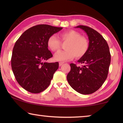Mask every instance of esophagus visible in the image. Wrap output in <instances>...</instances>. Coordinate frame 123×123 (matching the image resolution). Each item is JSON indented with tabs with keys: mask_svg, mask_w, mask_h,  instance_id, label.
Segmentation results:
<instances>
[{
	"mask_svg": "<svg viewBox=\"0 0 123 123\" xmlns=\"http://www.w3.org/2000/svg\"><path fill=\"white\" fill-rule=\"evenodd\" d=\"M64 63V62H59V66H61L62 64Z\"/></svg>",
	"mask_w": 123,
	"mask_h": 123,
	"instance_id": "obj_1",
	"label": "esophagus"
}]
</instances>
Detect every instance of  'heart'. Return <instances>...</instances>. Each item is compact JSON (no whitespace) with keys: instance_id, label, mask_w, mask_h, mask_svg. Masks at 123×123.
Returning a JSON list of instances; mask_svg holds the SVG:
<instances>
[{"instance_id":"b5f03b06","label":"heart","mask_w":123,"mask_h":123,"mask_svg":"<svg viewBox=\"0 0 123 123\" xmlns=\"http://www.w3.org/2000/svg\"><path fill=\"white\" fill-rule=\"evenodd\" d=\"M62 42H67L64 51H60L55 54L54 59L59 61H66L76 58H80L85 55L89 48V42L86 37L81 36L76 31L69 30L59 35ZM47 45L53 51L59 50L61 42L55 36L51 35L47 40Z\"/></svg>"}]
</instances>
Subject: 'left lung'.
<instances>
[{"mask_svg": "<svg viewBox=\"0 0 123 123\" xmlns=\"http://www.w3.org/2000/svg\"><path fill=\"white\" fill-rule=\"evenodd\" d=\"M86 32L89 48L78 62L82 67L70 64V71L67 76L73 88L82 94H89L100 88L106 79L111 62L109 45L104 37L96 30L88 26L78 25Z\"/></svg>", "mask_w": 123, "mask_h": 123, "instance_id": "8db88e82", "label": "left lung"}]
</instances>
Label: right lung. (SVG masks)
Here are the masks:
<instances>
[{
	"instance_id": "1",
	"label": "right lung",
	"mask_w": 123,
	"mask_h": 123,
	"mask_svg": "<svg viewBox=\"0 0 123 123\" xmlns=\"http://www.w3.org/2000/svg\"><path fill=\"white\" fill-rule=\"evenodd\" d=\"M62 29L37 25L26 30L16 42L11 57L12 69L17 81L29 92L41 93L50 84L59 64L45 62L53 56L48 48L47 40Z\"/></svg>"
}]
</instances>
